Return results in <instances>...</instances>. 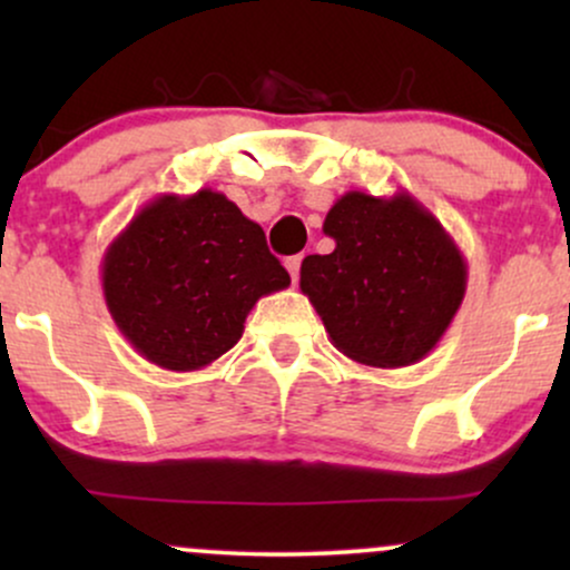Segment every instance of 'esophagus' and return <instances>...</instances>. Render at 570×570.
I'll use <instances>...</instances> for the list:
<instances>
[{
	"label": "esophagus",
	"mask_w": 570,
	"mask_h": 570,
	"mask_svg": "<svg viewBox=\"0 0 570 570\" xmlns=\"http://www.w3.org/2000/svg\"><path fill=\"white\" fill-rule=\"evenodd\" d=\"M284 265H286V271H289L292 281H297L299 278V265H303V254H294V257L286 259Z\"/></svg>",
	"instance_id": "34e87169"
}]
</instances>
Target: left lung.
<instances>
[{
	"label": "left lung",
	"mask_w": 570,
	"mask_h": 570,
	"mask_svg": "<svg viewBox=\"0 0 570 570\" xmlns=\"http://www.w3.org/2000/svg\"><path fill=\"white\" fill-rule=\"evenodd\" d=\"M332 254H311L299 289L332 345L358 364L410 367L440 343L466 294V259L442 222L410 193L351 189L330 208Z\"/></svg>",
	"instance_id": "left-lung-1"
}]
</instances>
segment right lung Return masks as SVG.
Returning <instances> with one entry per match:
<instances>
[{
    "label": "right lung",
    "mask_w": 570,
    "mask_h": 570,
    "mask_svg": "<svg viewBox=\"0 0 570 570\" xmlns=\"http://www.w3.org/2000/svg\"><path fill=\"white\" fill-rule=\"evenodd\" d=\"M117 330L147 362L193 372L244 335L248 311L289 286L257 222L214 189L160 195L130 219L101 259Z\"/></svg>",
    "instance_id": "1"
}]
</instances>
